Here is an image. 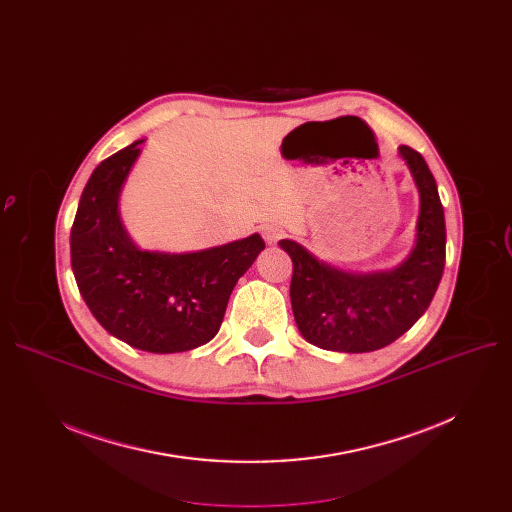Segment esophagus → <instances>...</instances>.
Returning a JSON list of instances; mask_svg holds the SVG:
<instances>
[{"label":"esophagus","instance_id":"1","mask_svg":"<svg viewBox=\"0 0 512 512\" xmlns=\"http://www.w3.org/2000/svg\"><path fill=\"white\" fill-rule=\"evenodd\" d=\"M261 234H263V238H265L267 245H276L278 240H282V238L286 236L284 228H282V226H276V224H267V226H263V228H261Z\"/></svg>","mask_w":512,"mask_h":512}]
</instances>
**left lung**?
<instances>
[{
  "label": "left lung",
  "instance_id": "8db88e82",
  "mask_svg": "<svg viewBox=\"0 0 512 512\" xmlns=\"http://www.w3.org/2000/svg\"><path fill=\"white\" fill-rule=\"evenodd\" d=\"M419 188L417 240L388 272L351 274L317 261L294 240H280L292 259L290 303L303 338L326 351L369 353L392 344L432 303L446 263L444 207L434 174L419 151L400 145Z\"/></svg>",
  "mask_w": 512,
  "mask_h": 512
}]
</instances>
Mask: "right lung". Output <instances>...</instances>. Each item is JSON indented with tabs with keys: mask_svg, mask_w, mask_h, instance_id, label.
Returning a JSON list of instances; mask_svg holds the SVG:
<instances>
[{
	"mask_svg": "<svg viewBox=\"0 0 512 512\" xmlns=\"http://www.w3.org/2000/svg\"><path fill=\"white\" fill-rule=\"evenodd\" d=\"M143 141L103 159L70 232L80 294L99 324L147 353L191 351L218 334L238 278L265 249L259 234L197 253L141 251L126 234L118 199Z\"/></svg>",
	"mask_w": 512,
	"mask_h": 512,
	"instance_id": "right-lung-1",
	"label": "right lung"
}]
</instances>
